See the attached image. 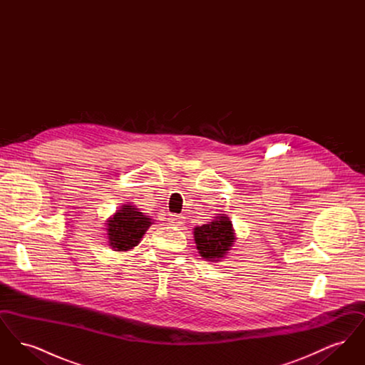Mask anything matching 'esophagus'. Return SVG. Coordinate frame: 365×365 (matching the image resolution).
Masks as SVG:
<instances>
[{
    "instance_id": "34e87169",
    "label": "esophagus",
    "mask_w": 365,
    "mask_h": 365,
    "mask_svg": "<svg viewBox=\"0 0 365 365\" xmlns=\"http://www.w3.org/2000/svg\"><path fill=\"white\" fill-rule=\"evenodd\" d=\"M168 222L171 226H182L185 223V216L183 215H170L168 217Z\"/></svg>"
}]
</instances>
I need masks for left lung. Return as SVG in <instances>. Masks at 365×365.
Masks as SVG:
<instances>
[{
	"label": "left lung",
	"mask_w": 365,
	"mask_h": 365,
	"mask_svg": "<svg viewBox=\"0 0 365 365\" xmlns=\"http://www.w3.org/2000/svg\"><path fill=\"white\" fill-rule=\"evenodd\" d=\"M235 240L232 225L227 216H219L208 225L194 228L198 253L208 261L222 259Z\"/></svg>",
	"instance_id": "obj_1"
}]
</instances>
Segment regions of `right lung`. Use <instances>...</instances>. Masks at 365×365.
Masks as SVG:
<instances>
[{"label":"right lung","instance_id":"right-lung-1","mask_svg":"<svg viewBox=\"0 0 365 365\" xmlns=\"http://www.w3.org/2000/svg\"><path fill=\"white\" fill-rule=\"evenodd\" d=\"M150 220L142 212H138V209L123 205L108 222L109 245L119 252L133 249L152 225Z\"/></svg>","mask_w":365,"mask_h":365}]
</instances>
